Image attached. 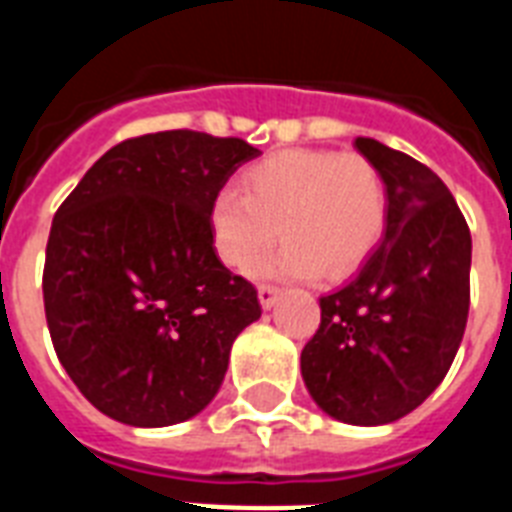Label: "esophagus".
Listing matches in <instances>:
<instances>
[{"label":"esophagus","mask_w":512,"mask_h":512,"mask_svg":"<svg viewBox=\"0 0 512 512\" xmlns=\"http://www.w3.org/2000/svg\"><path fill=\"white\" fill-rule=\"evenodd\" d=\"M279 295H281V289L273 287V284H260V289H257V297H260V305H263L265 311L276 305Z\"/></svg>","instance_id":"obj_1"}]
</instances>
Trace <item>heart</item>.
<instances>
[{"label": "heart", "mask_w": 512, "mask_h": 512, "mask_svg": "<svg viewBox=\"0 0 512 512\" xmlns=\"http://www.w3.org/2000/svg\"><path fill=\"white\" fill-rule=\"evenodd\" d=\"M236 191L209 204V231L228 268L252 273L279 239L273 276L308 279L356 271L380 244L388 225L385 177L361 154L281 151L241 172Z\"/></svg>", "instance_id": "obj_1"}]
</instances>
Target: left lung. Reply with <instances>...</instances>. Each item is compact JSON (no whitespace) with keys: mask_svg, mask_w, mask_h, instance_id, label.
Wrapping results in <instances>:
<instances>
[{"mask_svg":"<svg viewBox=\"0 0 512 512\" xmlns=\"http://www.w3.org/2000/svg\"><path fill=\"white\" fill-rule=\"evenodd\" d=\"M356 148L382 172L388 225L358 276L324 295L300 369L313 401L348 425H385L449 372L470 308V228L436 172L372 138Z\"/></svg>","mask_w":512,"mask_h":512,"instance_id":"1","label":"left lung"}]
</instances>
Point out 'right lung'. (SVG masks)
I'll list each match as a JSON object with an SVG mask.
<instances>
[{
  "mask_svg": "<svg viewBox=\"0 0 512 512\" xmlns=\"http://www.w3.org/2000/svg\"><path fill=\"white\" fill-rule=\"evenodd\" d=\"M257 154L193 130L122 140L55 212L44 316L68 377L108 417L164 428L199 414L260 319L257 289L220 263L209 231L212 199Z\"/></svg>",
  "mask_w": 512,
  "mask_h": 512,
  "instance_id": "obj_1",
  "label": "right lung"
}]
</instances>
